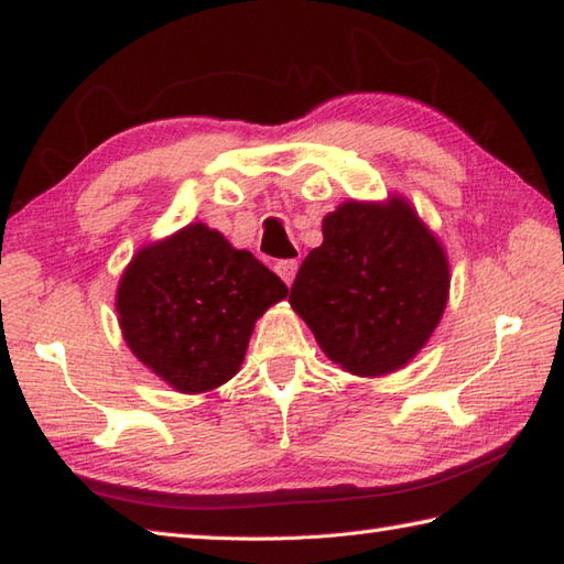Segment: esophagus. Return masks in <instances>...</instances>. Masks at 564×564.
Listing matches in <instances>:
<instances>
[{"instance_id":"obj_1","label":"esophagus","mask_w":564,"mask_h":564,"mask_svg":"<svg viewBox=\"0 0 564 564\" xmlns=\"http://www.w3.org/2000/svg\"><path fill=\"white\" fill-rule=\"evenodd\" d=\"M295 271H299V261H279V263H275V273L281 275L285 285L293 283Z\"/></svg>"}]
</instances>
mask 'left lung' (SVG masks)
<instances>
[{"label": "left lung", "mask_w": 564, "mask_h": 564, "mask_svg": "<svg viewBox=\"0 0 564 564\" xmlns=\"http://www.w3.org/2000/svg\"><path fill=\"white\" fill-rule=\"evenodd\" d=\"M448 259L402 194L347 199L323 219L289 303L321 350L357 377L402 370L429 343L448 301Z\"/></svg>", "instance_id": "left-lung-1"}]
</instances>
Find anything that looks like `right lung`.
Wrapping results in <instances>:
<instances>
[{
  "instance_id": "1",
  "label": "right lung",
  "mask_w": 564,
  "mask_h": 564,
  "mask_svg": "<svg viewBox=\"0 0 564 564\" xmlns=\"http://www.w3.org/2000/svg\"><path fill=\"white\" fill-rule=\"evenodd\" d=\"M285 295L251 251L192 221L138 249L120 275L116 311L148 370L182 394H202L239 372L256 321Z\"/></svg>"
}]
</instances>
